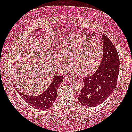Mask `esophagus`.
Masks as SVG:
<instances>
[{"mask_svg": "<svg viewBox=\"0 0 132 132\" xmlns=\"http://www.w3.org/2000/svg\"><path fill=\"white\" fill-rule=\"evenodd\" d=\"M74 80V78L70 76H65L64 78V80L65 81H69V80Z\"/></svg>", "mask_w": 132, "mask_h": 132, "instance_id": "34e87169", "label": "esophagus"}]
</instances>
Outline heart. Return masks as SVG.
I'll use <instances>...</instances> for the list:
<instances>
[{"mask_svg": "<svg viewBox=\"0 0 132 132\" xmlns=\"http://www.w3.org/2000/svg\"><path fill=\"white\" fill-rule=\"evenodd\" d=\"M60 53H56L58 66L66 69L71 66L82 75H89L96 70L102 61L103 48L100 42L83 36L68 38L63 41Z\"/></svg>", "mask_w": 132, "mask_h": 132, "instance_id": "heart-1", "label": "heart"}]
</instances>
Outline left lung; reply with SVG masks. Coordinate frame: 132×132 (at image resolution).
Segmentation results:
<instances>
[{"mask_svg": "<svg viewBox=\"0 0 132 132\" xmlns=\"http://www.w3.org/2000/svg\"><path fill=\"white\" fill-rule=\"evenodd\" d=\"M103 55L99 68L89 77L83 78L84 86L78 101L84 106L94 107L104 102L115 89L119 73V54L112 43L105 36Z\"/></svg>", "mask_w": 132, "mask_h": 132, "instance_id": "obj_1", "label": "left lung"}]
</instances>
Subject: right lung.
Wrapping results in <instances>:
<instances>
[{
	"label": "right lung",
	"mask_w": 132,
	"mask_h": 132,
	"mask_svg": "<svg viewBox=\"0 0 132 132\" xmlns=\"http://www.w3.org/2000/svg\"><path fill=\"white\" fill-rule=\"evenodd\" d=\"M41 28H39L37 30L38 31ZM63 76H54L49 87L38 96H32L24 95L19 92L16 88V89L23 100L29 105L37 109L45 110L51 107L55 102L57 97V88L59 85L63 82Z\"/></svg>",
	"instance_id": "add662e5"
}]
</instances>
